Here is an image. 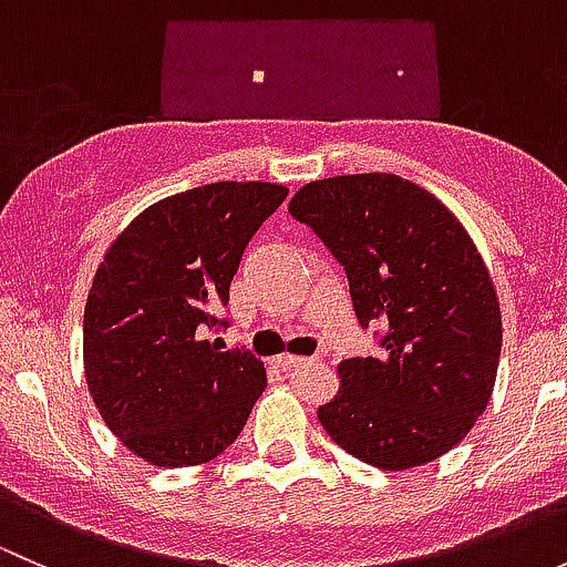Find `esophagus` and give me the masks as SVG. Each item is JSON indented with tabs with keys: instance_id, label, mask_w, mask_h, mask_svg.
Segmentation results:
<instances>
[{
	"instance_id": "34e87169",
	"label": "esophagus",
	"mask_w": 567,
	"mask_h": 567,
	"mask_svg": "<svg viewBox=\"0 0 567 567\" xmlns=\"http://www.w3.org/2000/svg\"><path fill=\"white\" fill-rule=\"evenodd\" d=\"M274 362H277L282 370H296V368H305V364H312L316 359H301V357H290V353H282V357H277Z\"/></svg>"
}]
</instances>
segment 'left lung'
Instances as JSON below:
<instances>
[{
  "label": "left lung",
  "instance_id": "left-lung-1",
  "mask_svg": "<svg viewBox=\"0 0 567 567\" xmlns=\"http://www.w3.org/2000/svg\"><path fill=\"white\" fill-rule=\"evenodd\" d=\"M288 210L346 268L359 323H386L381 357L340 362L320 425L384 472L450 453L488 405L502 351L499 299L466 227L386 173L312 181Z\"/></svg>",
  "mask_w": 567,
  "mask_h": 567
}]
</instances>
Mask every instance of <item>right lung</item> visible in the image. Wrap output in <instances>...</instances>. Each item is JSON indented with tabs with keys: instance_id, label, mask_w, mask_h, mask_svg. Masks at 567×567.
<instances>
[{
	"instance_id": "add662e5",
	"label": "right lung",
	"mask_w": 567,
	"mask_h": 567,
	"mask_svg": "<svg viewBox=\"0 0 567 567\" xmlns=\"http://www.w3.org/2000/svg\"><path fill=\"white\" fill-rule=\"evenodd\" d=\"M279 183L221 181L142 210L106 249L84 305V379L109 431L142 461L197 466L225 453L266 390L249 351L205 340Z\"/></svg>"
}]
</instances>
